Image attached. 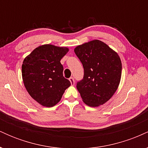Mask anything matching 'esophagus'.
<instances>
[{"mask_svg":"<svg viewBox=\"0 0 148 148\" xmlns=\"http://www.w3.org/2000/svg\"><path fill=\"white\" fill-rule=\"evenodd\" d=\"M69 81H70V83H71V84H72V86H74V84H75V82H74V78H73V77H70V78H69Z\"/></svg>","mask_w":148,"mask_h":148,"instance_id":"esophagus-1","label":"esophagus"}]
</instances>
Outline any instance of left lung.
<instances>
[{
	"label": "left lung",
	"mask_w": 148,
	"mask_h": 148,
	"mask_svg": "<svg viewBox=\"0 0 148 148\" xmlns=\"http://www.w3.org/2000/svg\"><path fill=\"white\" fill-rule=\"evenodd\" d=\"M74 52L84 69L76 88L83 101L91 107L106 103L120 84L122 62L116 52L98 40L77 46Z\"/></svg>",
	"instance_id": "8db88e82"
}]
</instances>
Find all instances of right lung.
Returning a JSON list of instances; mask_svg holds the SVG:
<instances>
[{"label": "right lung", "instance_id": "right-lung-1", "mask_svg": "<svg viewBox=\"0 0 148 148\" xmlns=\"http://www.w3.org/2000/svg\"><path fill=\"white\" fill-rule=\"evenodd\" d=\"M68 51L67 47L45 45L34 49L23 60L21 71L25 89L42 106H55L71 86L70 81L63 76L60 63Z\"/></svg>", "mask_w": 148, "mask_h": 148}]
</instances>
